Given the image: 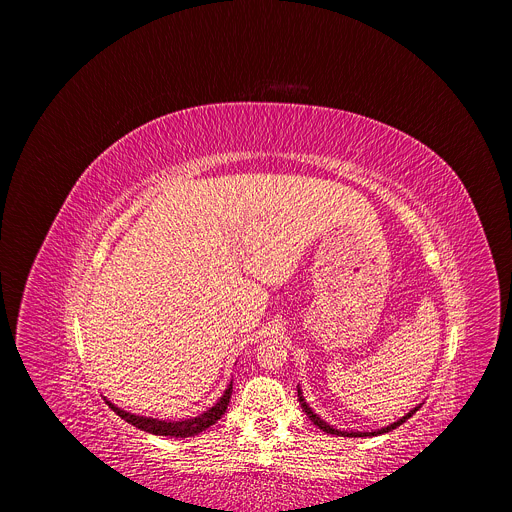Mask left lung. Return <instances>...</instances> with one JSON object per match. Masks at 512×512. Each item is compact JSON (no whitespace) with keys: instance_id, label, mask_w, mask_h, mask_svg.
I'll use <instances>...</instances> for the list:
<instances>
[{"instance_id":"left-lung-1","label":"left lung","mask_w":512,"mask_h":512,"mask_svg":"<svg viewBox=\"0 0 512 512\" xmlns=\"http://www.w3.org/2000/svg\"><path fill=\"white\" fill-rule=\"evenodd\" d=\"M298 399H300V405L304 407L306 415H308V417L314 421V425H318V427H320L322 431H326V433H342V435H348V437H364V435H377V433H387V431H391V429L399 427L401 423H405V421H407V419H409V417H411V415H413V413L419 409V407H415L411 413H407V415H405V417H401L399 421L391 423L389 427H383V429H377V431H350V433H348V431H338V429L330 427V425H328L324 419H320V417H318V415H316V413H314V411L308 407V403L304 401V397H302V391H300V389H298Z\"/></svg>"}]
</instances>
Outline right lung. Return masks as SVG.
Wrapping results in <instances>:
<instances>
[{"mask_svg": "<svg viewBox=\"0 0 512 512\" xmlns=\"http://www.w3.org/2000/svg\"><path fill=\"white\" fill-rule=\"evenodd\" d=\"M231 395H233V383L227 387L225 395L221 397V401H218L214 407H210L208 411H204L202 415L198 417H192V419H184V421H160V419H152V417H141V415H133V413H127L119 407H115L113 403H109V407L121 417L125 419L127 423L135 425L137 429L141 431H148V433H154V435H170V437H192V435H198L200 431H204L206 427L214 425L218 419H221L227 411V405L231 401Z\"/></svg>", "mask_w": 512, "mask_h": 512, "instance_id": "1", "label": "right lung"}]
</instances>
